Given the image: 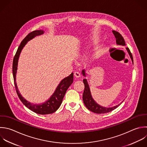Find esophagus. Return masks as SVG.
Here are the masks:
<instances>
[{"instance_id": "esophagus-1", "label": "esophagus", "mask_w": 147, "mask_h": 147, "mask_svg": "<svg viewBox=\"0 0 147 147\" xmlns=\"http://www.w3.org/2000/svg\"><path fill=\"white\" fill-rule=\"evenodd\" d=\"M74 76L76 77V78H80V74L78 72H75L74 73Z\"/></svg>"}]
</instances>
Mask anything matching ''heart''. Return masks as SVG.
I'll use <instances>...</instances> for the list:
<instances>
[{"label":"heart","mask_w":147,"mask_h":147,"mask_svg":"<svg viewBox=\"0 0 147 147\" xmlns=\"http://www.w3.org/2000/svg\"><path fill=\"white\" fill-rule=\"evenodd\" d=\"M100 53H101V51H100V50H98V51L96 52L95 55H96V56H98V55H99L100 54Z\"/></svg>","instance_id":"obj_1"}]
</instances>
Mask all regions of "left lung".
I'll list each match as a JSON object with an SVG mask.
<instances>
[{"mask_svg": "<svg viewBox=\"0 0 147 147\" xmlns=\"http://www.w3.org/2000/svg\"><path fill=\"white\" fill-rule=\"evenodd\" d=\"M113 33L116 38V42H117V45H123V46L125 45V40H124L123 37L121 36V34L119 33H118L116 31H114V30H113ZM126 49L132 61H133V56H132V55H131L129 48H126ZM82 74H83V76H86L84 70L82 71ZM83 83L84 84V90L83 94V102H84L85 106L89 110H90L94 113H98V114H103V113H106L111 111L112 110L116 109L118 106H119L120 104L118 105L117 106L107 108V107H102V106L99 105L98 103H96L95 102V100L92 99V98L91 96L89 86L87 82V80L85 79H83Z\"/></svg>", "mask_w": 147, "mask_h": 147, "instance_id": "1", "label": "left lung"}]
</instances>
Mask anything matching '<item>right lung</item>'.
Here are the masks:
<instances>
[{"instance_id": "obj_1", "label": "right lung", "mask_w": 147, "mask_h": 147, "mask_svg": "<svg viewBox=\"0 0 147 147\" xmlns=\"http://www.w3.org/2000/svg\"><path fill=\"white\" fill-rule=\"evenodd\" d=\"M44 33L43 30H35L33 31L27 35V36L22 40L20 45L19 46L17 51L14 56L13 63V74L14 81V84L17 93V95L21 100V101L23 103V104L26 106L28 109L31 110L32 111H34L36 113L39 114H51L55 112L60 106L63 98L65 94V92L68 88V87L72 84L74 79V74L72 73L69 76L64 78L63 80L61 81L59 86L56 89V91L53 93V94L51 96V97L45 103L39 105H34L32 104L31 103L28 102L26 99H25L19 92L18 89L17 88V83L16 82V74L17 70V66H18V61L20 53L26 45L27 42L33 38L35 36L41 35Z\"/></svg>"}]
</instances>
